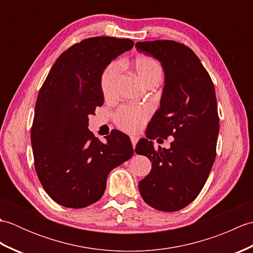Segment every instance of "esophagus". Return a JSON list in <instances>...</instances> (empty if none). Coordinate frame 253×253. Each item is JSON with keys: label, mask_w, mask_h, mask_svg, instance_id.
Returning <instances> with one entry per match:
<instances>
[{"label": "esophagus", "mask_w": 253, "mask_h": 253, "mask_svg": "<svg viewBox=\"0 0 253 253\" xmlns=\"http://www.w3.org/2000/svg\"><path fill=\"white\" fill-rule=\"evenodd\" d=\"M130 139H131L132 148H133V150H135V148H136V144H137V142H138V138H137V137H131Z\"/></svg>", "instance_id": "obj_1"}]
</instances>
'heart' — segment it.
<instances>
[{"mask_svg": "<svg viewBox=\"0 0 253 253\" xmlns=\"http://www.w3.org/2000/svg\"><path fill=\"white\" fill-rule=\"evenodd\" d=\"M123 66L130 68L137 75L140 82L148 88L159 84L163 78L164 69L157 58L146 54H137L128 60L121 62ZM118 75V65L110 63L100 75V89L105 100H112L115 96V83ZM150 111L147 107L122 106L114 114V122L120 129L126 132H137L148 121Z\"/></svg>", "mask_w": 253, "mask_h": 253, "instance_id": "obj_1", "label": "heart"}]
</instances>
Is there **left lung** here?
Returning a JSON list of instances; mask_svg holds the SVG:
<instances>
[{
	"label": "left lung",
	"instance_id": "1",
	"mask_svg": "<svg viewBox=\"0 0 253 253\" xmlns=\"http://www.w3.org/2000/svg\"><path fill=\"white\" fill-rule=\"evenodd\" d=\"M136 49L161 62L165 82L160 109L139 140L151 171L139 181L144 202L163 212L184 209L198 197L216 157L219 118L215 89L191 49L171 40L137 42ZM173 135L171 148L153 147L151 138Z\"/></svg>",
	"mask_w": 253,
	"mask_h": 253
}]
</instances>
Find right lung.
<instances>
[{"label": "right lung", "instance_id": "add662e5", "mask_svg": "<svg viewBox=\"0 0 253 253\" xmlns=\"http://www.w3.org/2000/svg\"><path fill=\"white\" fill-rule=\"evenodd\" d=\"M133 41L93 37L57 58L38 94L31 127L35 168L42 187L63 207L83 209L103 196L106 178L133 154L130 139L113 130L101 142L88 129L104 98L100 75Z\"/></svg>", "mask_w": 253, "mask_h": 253}]
</instances>
